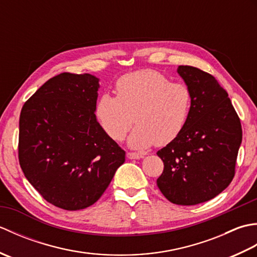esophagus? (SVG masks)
<instances>
[{
  "instance_id": "obj_1",
  "label": "esophagus",
  "mask_w": 257,
  "mask_h": 257,
  "mask_svg": "<svg viewBox=\"0 0 257 257\" xmlns=\"http://www.w3.org/2000/svg\"><path fill=\"white\" fill-rule=\"evenodd\" d=\"M145 157L144 154H138V152H127L128 159H143Z\"/></svg>"
}]
</instances>
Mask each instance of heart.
<instances>
[{"label": "heart", "mask_w": 257, "mask_h": 257, "mask_svg": "<svg viewBox=\"0 0 257 257\" xmlns=\"http://www.w3.org/2000/svg\"><path fill=\"white\" fill-rule=\"evenodd\" d=\"M116 95L102 94L95 105L97 121L109 138L121 141L137 122L128 139L135 149L165 146L182 133L192 107L188 85L172 83L157 70L125 74L116 83Z\"/></svg>", "instance_id": "obj_1"}]
</instances>
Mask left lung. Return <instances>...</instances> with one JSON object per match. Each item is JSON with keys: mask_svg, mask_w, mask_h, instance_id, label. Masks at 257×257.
Returning a JSON list of instances; mask_svg holds the SVG:
<instances>
[{"mask_svg": "<svg viewBox=\"0 0 257 257\" xmlns=\"http://www.w3.org/2000/svg\"><path fill=\"white\" fill-rule=\"evenodd\" d=\"M178 73L192 92V107L179 137L157 152L165 165L157 185L172 203L195 205L232 182L242 125L226 90L211 74L183 65Z\"/></svg>", "mask_w": 257, "mask_h": 257, "instance_id": "1", "label": "left lung"}]
</instances>
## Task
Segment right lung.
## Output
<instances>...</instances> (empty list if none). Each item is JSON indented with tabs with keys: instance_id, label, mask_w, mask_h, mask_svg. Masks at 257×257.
<instances>
[{
	"instance_id": "right-lung-1",
	"label": "right lung",
	"mask_w": 257,
	"mask_h": 257,
	"mask_svg": "<svg viewBox=\"0 0 257 257\" xmlns=\"http://www.w3.org/2000/svg\"><path fill=\"white\" fill-rule=\"evenodd\" d=\"M98 79L62 73L38 88L21 110L19 161L43 198L67 211L100 198L125 152L97 122Z\"/></svg>"
}]
</instances>
